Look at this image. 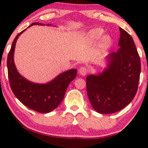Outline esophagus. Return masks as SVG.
<instances>
[{
  "mask_svg": "<svg viewBox=\"0 0 148 148\" xmlns=\"http://www.w3.org/2000/svg\"><path fill=\"white\" fill-rule=\"evenodd\" d=\"M79 73L82 76H85L86 74H87L88 70L86 67H81L80 69H79Z\"/></svg>",
  "mask_w": 148,
  "mask_h": 148,
  "instance_id": "1",
  "label": "esophagus"
}]
</instances>
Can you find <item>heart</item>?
<instances>
[{
    "mask_svg": "<svg viewBox=\"0 0 148 148\" xmlns=\"http://www.w3.org/2000/svg\"><path fill=\"white\" fill-rule=\"evenodd\" d=\"M103 33V29L100 28L93 29L87 32V34H86V38L90 42L95 43L102 37ZM111 43H112L111 37L109 36L106 35L102 37L101 42H100V46L102 48H106V47L109 46L111 44Z\"/></svg>",
    "mask_w": 148,
    "mask_h": 148,
    "instance_id": "b5f03b06",
    "label": "heart"
}]
</instances>
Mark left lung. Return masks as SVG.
<instances>
[{"instance_id":"1","label":"left lung","mask_w":148,"mask_h":148,"mask_svg":"<svg viewBox=\"0 0 148 148\" xmlns=\"http://www.w3.org/2000/svg\"><path fill=\"white\" fill-rule=\"evenodd\" d=\"M119 29L120 48L107 56V67L101 73L86 77L88 100L100 114H113L125 108L138 89L141 69L139 55L132 37Z\"/></svg>"}]
</instances>
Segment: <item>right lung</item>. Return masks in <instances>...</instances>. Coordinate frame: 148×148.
I'll return each instance as SVG.
<instances>
[{
  "label": "right lung",
  "instance_id": "add662e5",
  "mask_svg": "<svg viewBox=\"0 0 148 148\" xmlns=\"http://www.w3.org/2000/svg\"><path fill=\"white\" fill-rule=\"evenodd\" d=\"M33 25L43 24L33 23L28 27ZM25 29L17 34L8 53L7 66L10 87L15 96L24 105L37 112L46 114L52 112L60 105L68 86L75 78L77 72L75 69L65 71L46 84L32 82L21 75L14 62V53L18 36Z\"/></svg>",
  "mask_w": 148,
  "mask_h": 148
}]
</instances>
